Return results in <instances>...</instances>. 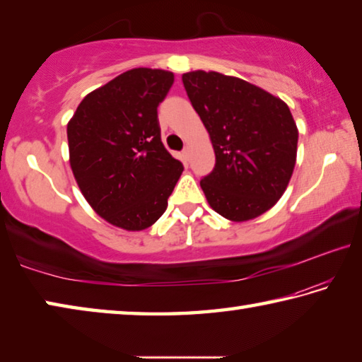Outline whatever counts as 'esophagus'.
<instances>
[{
    "label": "esophagus",
    "instance_id": "34e87169",
    "mask_svg": "<svg viewBox=\"0 0 362 362\" xmlns=\"http://www.w3.org/2000/svg\"><path fill=\"white\" fill-rule=\"evenodd\" d=\"M182 156L185 158V159H188V158H189V146H185V148H183V151H182Z\"/></svg>",
    "mask_w": 362,
    "mask_h": 362
}]
</instances>
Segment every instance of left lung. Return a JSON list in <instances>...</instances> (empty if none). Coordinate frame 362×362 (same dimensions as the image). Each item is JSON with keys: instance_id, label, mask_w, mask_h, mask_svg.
Masks as SVG:
<instances>
[{"instance_id": "left-lung-1", "label": "left lung", "mask_w": 362, "mask_h": 362, "mask_svg": "<svg viewBox=\"0 0 362 362\" xmlns=\"http://www.w3.org/2000/svg\"><path fill=\"white\" fill-rule=\"evenodd\" d=\"M182 81L216 151V166L199 182L207 203L233 222L272 209L296 166L298 131L289 107L217 71H188Z\"/></svg>"}]
</instances>
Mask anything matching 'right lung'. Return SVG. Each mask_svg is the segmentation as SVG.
I'll return each mask as SVG.
<instances>
[{
  "mask_svg": "<svg viewBox=\"0 0 362 362\" xmlns=\"http://www.w3.org/2000/svg\"><path fill=\"white\" fill-rule=\"evenodd\" d=\"M174 73L134 69L93 90L66 126L70 166L90 207L139 231L163 216L183 170L164 148L158 105Z\"/></svg>",
  "mask_w": 362,
  "mask_h": 362,
  "instance_id": "add662e5",
  "label": "right lung"
}]
</instances>
